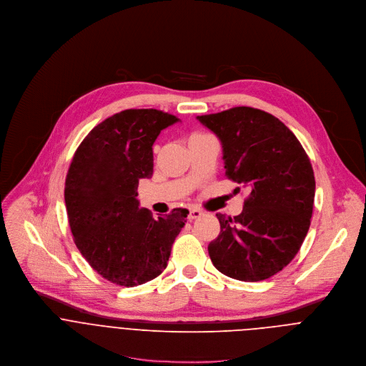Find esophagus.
Returning <instances> with one entry per match:
<instances>
[{"mask_svg": "<svg viewBox=\"0 0 366 366\" xmlns=\"http://www.w3.org/2000/svg\"><path fill=\"white\" fill-rule=\"evenodd\" d=\"M202 214H203L202 210H199V209H190V212H189V221H194V219L200 217Z\"/></svg>", "mask_w": 366, "mask_h": 366, "instance_id": "1", "label": "esophagus"}]
</instances>
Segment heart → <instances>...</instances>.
Segmentation results:
<instances>
[{
  "label": "heart",
  "mask_w": 366,
  "mask_h": 366,
  "mask_svg": "<svg viewBox=\"0 0 366 366\" xmlns=\"http://www.w3.org/2000/svg\"><path fill=\"white\" fill-rule=\"evenodd\" d=\"M197 135H203V134H199V132H196V134H192L190 137H197Z\"/></svg>",
  "instance_id": "obj_1"
}]
</instances>
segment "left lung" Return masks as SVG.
Listing matches in <instances>:
<instances>
[{
  "label": "left lung",
  "mask_w": 366,
  "mask_h": 366,
  "mask_svg": "<svg viewBox=\"0 0 366 366\" xmlns=\"http://www.w3.org/2000/svg\"><path fill=\"white\" fill-rule=\"evenodd\" d=\"M197 119L222 142L225 176L249 189L238 216L216 213L221 234L209 247L217 271L261 281L299 252L315 203V173L297 137L274 115L235 107Z\"/></svg>",
  "instance_id": "1"
}]
</instances>
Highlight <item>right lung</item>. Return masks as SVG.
I'll list each match as a JSON object with an SVG mask.
<instances>
[{"label": "right lung", "mask_w": 366, "mask_h": 366, "mask_svg": "<svg viewBox=\"0 0 366 366\" xmlns=\"http://www.w3.org/2000/svg\"><path fill=\"white\" fill-rule=\"evenodd\" d=\"M179 118L125 109L98 124L71 159L64 203L78 249L105 280L135 287L159 277L184 227L187 209L154 217L138 207V182L153 176V144Z\"/></svg>", "instance_id": "right-lung-1"}]
</instances>
